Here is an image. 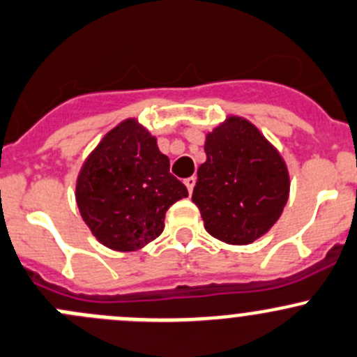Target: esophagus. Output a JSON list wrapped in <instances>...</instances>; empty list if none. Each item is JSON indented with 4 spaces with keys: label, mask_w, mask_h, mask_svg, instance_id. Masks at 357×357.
<instances>
[{
    "label": "esophagus",
    "mask_w": 357,
    "mask_h": 357,
    "mask_svg": "<svg viewBox=\"0 0 357 357\" xmlns=\"http://www.w3.org/2000/svg\"><path fill=\"white\" fill-rule=\"evenodd\" d=\"M183 183H185V187H187V190H189V194H192L194 185H196V177L185 178V180H183Z\"/></svg>",
    "instance_id": "esophagus-1"
}]
</instances>
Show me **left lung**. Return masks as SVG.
I'll list each match as a JSON object with an SVG mask.
<instances>
[{
  "label": "left lung",
  "mask_w": 357,
  "mask_h": 357,
  "mask_svg": "<svg viewBox=\"0 0 357 357\" xmlns=\"http://www.w3.org/2000/svg\"><path fill=\"white\" fill-rule=\"evenodd\" d=\"M192 201L208 234L250 245L271 231L290 196V172L280 151L241 116L229 114L204 137Z\"/></svg>",
  "instance_id": "1"
}]
</instances>
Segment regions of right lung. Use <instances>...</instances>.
<instances>
[{
	"instance_id": "right-lung-1",
	"label": "right lung",
	"mask_w": 357,
	"mask_h": 357,
	"mask_svg": "<svg viewBox=\"0 0 357 357\" xmlns=\"http://www.w3.org/2000/svg\"><path fill=\"white\" fill-rule=\"evenodd\" d=\"M187 189L170 174L158 139L128 118L109 130L81 165L76 203L91 234L114 252H137L165 229V213Z\"/></svg>"
}]
</instances>
